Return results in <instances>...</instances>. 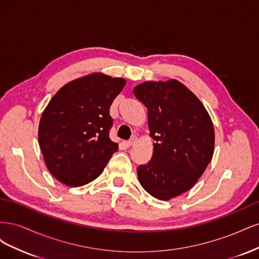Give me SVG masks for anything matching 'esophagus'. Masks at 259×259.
Wrapping results in <instances>:
<instances>
[{
    "label": "esophagus",
    "mask_w": 259,
    "mask_h": 259,
    "mask_svg": "<svg viewBox=\"0 0 259 259\" xmlns=\"http://www.w3.org/2000/svg\"><path fill=\"white\" fill-rule=\"evenodd\" d=\"M137 143V137L136 136H133L128 142L126 143V145H127V147H132V146H134L135 144Z\"/></svg>",
    "instance_id": "obj_1"
}]
</instances>
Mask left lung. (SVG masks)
Listing matches in <instances>:
<instances>
[{
	"label": "left lung",
	"instance_id": "1",
	"mask_svg": "<svg viewBox=\"0 0 259 259\" xmlns=\"http://www.w3.org/2000/svg\"><path fill=\"white\" fill-rule=\"evenodd\" d=\"M135 97L148 111L151 160L137 167L144 189L168 201L197 184L213 158L214 125L194 94L175 79L147 81L135 86Z\"/></svg>",
	"mask_w": 259,
	"mask_h": 259
}]
</instances>
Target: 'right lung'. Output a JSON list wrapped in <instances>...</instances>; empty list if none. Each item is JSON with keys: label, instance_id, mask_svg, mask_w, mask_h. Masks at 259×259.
Segmentation results:
<instances>
[{"label": "right lung", "instance_id": "add662e5", "mask_svg": "<svg viewBox=\"0 0 259 259\" xmlns=\"http://www.w3.org/2000/svg\"><path fill=\"white\" fill-rule=\"evenodd\" d=\"M123 77L93 72L65 84L46 106L38 145L50 173L68 187L96 179L117 144L109 138V109L125 86Z\"/></svg>", "mask_w": 259, "mask_h": 259}]
</instances>
